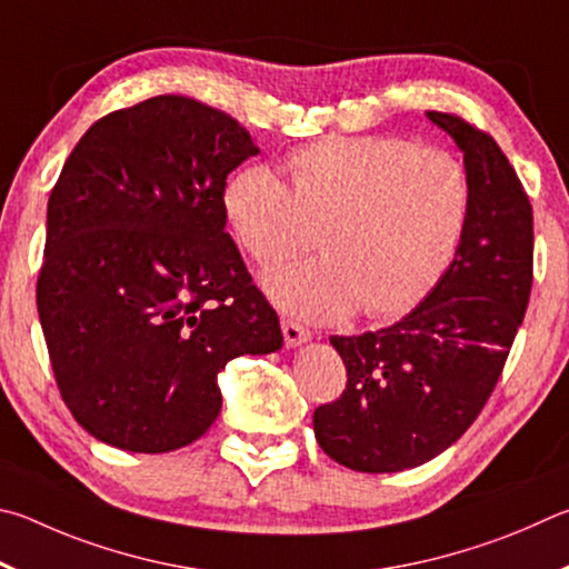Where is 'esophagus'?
<instances>
[{
    "label": "esophagus",
    "instance_id": "1",
    "mask_svg": "<svg viewBox=\"0 0 569 569\" xmlns=\"http://www.w3.org/2000/svg\"><path fill=\"white\" fill-rule=\"evenodd\" d=\"M282 332H284V345L287 347H300L305 342H310V330H305L300 322L292 320H282Z\"/></svg>",
    "mask_w": 569,
    "mask_h": 569
}]
</instances>
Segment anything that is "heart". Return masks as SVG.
Instances as JSON below:
<instances>
[{
    "label": "heart",
    "mask_w": 569,
    "mask_h": 569,
    "mask_svg": "<svg viewBox=\"0 0 569 569\" xmlns=\"http://www.w3.org/2000/svg\"><path fill=\"white\" fill-rule=\"evenodd\" d=\"M287 179L249 164L227 179L222 209L249 257L274 264L312 247L320 259L274 267L264 290L284 312L380 320L425 300L460 249L472 212L465 164L400 137H330L287 157Z\"/></svg>",
    "instance_id": "1"
}]
</instances>
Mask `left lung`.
<instances>
[{
    "mask_svg": "<svg viewBox=\"0 0 569 569\" xmlns=\"http://www.w3.org/2000/svg\"><path fill=\"white\" fill-rule=\"evenodd\" d=\"M455 139L472 182L460 249L430 295L400 322L330 337L347 390L315 410L322 450L357 472L430 462L467 432L492 395L532 287V204L490 134L427 112Z\"/></svg>",
    "mask_w": 569,
    "mask_h": 569,
    "instance_id": "left-lung-1",
    "label": "left lung"
}]
</instances>
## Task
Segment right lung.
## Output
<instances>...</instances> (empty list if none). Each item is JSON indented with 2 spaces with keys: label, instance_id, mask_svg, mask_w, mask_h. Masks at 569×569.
Listing matches in <instances>:
<instances>
[{
  "label": "right lung",
  "instance_id": "right-lung-1",
  "mask_svg": "<svg viewBox=\"0 0 569 569\" xmlns=\"http://www.w3.org/2000/svg\"><path fill=\"white\" fill-rule=\"evenodd\" d=\"M257 152L237 119L162 94L99 119L64 162L37 310L62 400L99 442H194L222 410L224 365L282 347L224 232L227 174Z\"/></svg>",
  "mask_w": 569,
  "mask_h": 569
}]
</instances>
